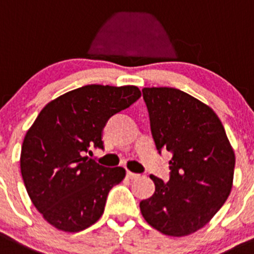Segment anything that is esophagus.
I'll return each instance as SVG.
<instances>
[{
    "label": "esophagus",
    "instance_id": "1",
    "mask_svg": "<svg viewBox=\"0 0 254 254\" xmlns=\"http://www.w3.org/2000/svg\"><path fill=\"white\" fill-rule=\"evenodd\" d=\"M140 177V174H136V173H132V172H129V170H127V179H138V178Z\"/></svg>",
    "mask_w": 254,
    "mask_h": 254
}]
</instances>
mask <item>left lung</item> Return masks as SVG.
Listing matches in <instances>:
<instances>
[{
  "label": "left lung",
  "instance_id": "obj_1",
  "mask_svg": "<svg viewBox=\"0 0 254 254\" xmlns=\"http://www.w3.org/2000/svg\"><path fill=\"white\" fill-rule=\"evenodd\" d=\"M158 151L173 154L169 182L150 175L155 191L140 202L144 219L156 231L184 237L199 231L226 203L236 156L217 114L174 87H144Z\"/></svg>",
  "mask_w": 254,
  "mask_h": 254
}]
</instances>
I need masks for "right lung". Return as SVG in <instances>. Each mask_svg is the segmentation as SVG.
Masks as SVG:
<instances>
[{
    "mask_svg": "<svg viewBox=\"0 0 254 254\" xmlns=\"http://www.w3.org/2000/svg\"><path fill=\"white\" fill-rule=\"evenodd\" d=\"M141 96L136 86L86 85L50 101L27 130L21 174L31 202L51 226L80 232L103 215L106 198L125 177L85 154L104 148L103 129L114 114Z\"/></svg>",
    "mask_w": 254,
    "mask_h": 254,
    "instance_id": "1",
    "label": "right lung"
}]
</instances>
